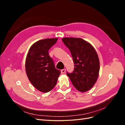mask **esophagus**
I'll use <instances>...</instances> for the list:
<instances>
[{"label":"esophagus","instance_id":"obj_1","mask_svg":"<svg viewBox=\"0 0 125 125\" xmlns=\"http://www.w3.org/2000/svg\"><path fill=\"white\" fill-rule=\"evenodd\" d=\"M65 72H66V69H62V70H61V73H62V74L65 73Z\"/></svg>","mask_w":125,"mask_h":125}]
</instances>
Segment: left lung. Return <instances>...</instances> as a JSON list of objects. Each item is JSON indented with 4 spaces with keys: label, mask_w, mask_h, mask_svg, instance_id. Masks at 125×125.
Masks as SVG:
<instances>
[{
    "label": "left lung",
    "mask_w": 125,
    "mask_h": 125,
    "mask_svg": "<svg viewBox=\"0 0 125 125\" xmlns=\"http://www.w3.org/2000/svg\"><path fill=\"white\" fill-rule=\"evenodd\" d=\"M63 43L69 48L73 60L74 70L67 74L75 88L84 92L91 89L99 77L100 61L92 45L81 38L64 37Z\"/></svg>",
    "instance_id": "obj_1"
}]
</instances>
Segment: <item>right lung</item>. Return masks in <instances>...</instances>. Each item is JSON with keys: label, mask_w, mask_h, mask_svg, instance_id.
Masks as SVG:
<instances>
[{"label": "right lung", "mask_w": 125, "mask_h": 125, "mask_svg": "<svg viewBox=\"0 0 125 125\" xmlns=\"http://www.w3.org/2000/svg\"><path fill=\"white\" fill-rule=\"evenodd\" d=\"M57 38L38 41L30 48L25 60V71L32 85L40 91L47 93L57 82L60 70L55 68L48 51Z\"/></svg>", "instance_id": "right-lung-1"}]
</instances>
